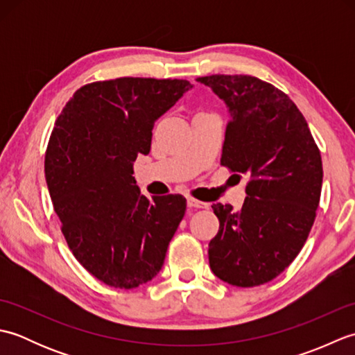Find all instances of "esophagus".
Listing matches in <instances>:
<instances>
[{
    "mask_svg": "<svg viewBox=\"0 0 355 355\" xmlns=\"http://www.w3.org/2000/svg\"><path fill=\"white\" fill-rule=\"evenodd\" d=\"M187 206L189 207H195V209H207L209 202H202L195 198H187Z\"/></svg>",
    "mask_w": 355,
    "mask_h": 355,
    "instance_id": "obj_1",
    "label": "esophagus"
}]
</instances>
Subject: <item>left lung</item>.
Listing matches in <instances>:
<instances>
[{
    "instance_id": "left-lung-1",
    "label": "left lung",
    "mask_w": 355,
    "mask_h": 355,
    "mask_svg": "<svg viewBox=\"0 0 355 355\" xmlns=\"http://www.w3.org/2000/svg\"><path fill=\"white\" fill-rule=\"evenodd\" d=\"M229 108L221 164L248 175L239 210L214 205V275L235 286L270 282L302 250L322 191V157L302 112L271 84L244 74L197 79Z\"/></svg>"
}]
</instances>
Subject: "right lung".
Here are the masks:
<instances>
[{
	"label": "right lung",
	"mask_w": 355,
	"mask_h": 355,
	"mask_svg": "<svg viewBox=\"0 0 355 355\" xmlns=\"http://www.w3.org/2000/svg\"><path fill=\"white\" fill-rule=\"evenodd\" d=\"M191 88L183 79L93 82L73 94L53 128L45 180L67 244L114 288L157 276L184 216L183 195H141L132 164L149 154L155 120Z\"/></svg>",
	"instance_id": "right-lung-1"
}]
</instances>
